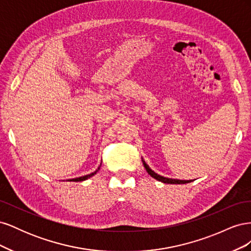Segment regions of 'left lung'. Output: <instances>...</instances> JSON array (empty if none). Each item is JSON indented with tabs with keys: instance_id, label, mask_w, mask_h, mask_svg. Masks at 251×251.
<instances>
[{
	"instance_id": "8db88e82",
	"label": "left lung",
	"mask_w": 251,
	"mask_h": 251,
	"mask_svg": "<svg viewBox=\"0 0 251 251\" xmlns=\"http://www.w3.org/2000/svg\"><path fill=\"white\" fill-rule=\"evenodd\" d=\"M142 162H143L144 168H146L147 172H148V173L151 175V176L153 177L154 179L158 180V181H161V182H163V183H169V184H184V183H188V182H192V181H185V180H177V179H170V178H165V177H162V176H160V175H157L155 172L151 171V170L149 168V165H148L146 162H144L143 160H142Z\"/></svg>"
}]
</instances>
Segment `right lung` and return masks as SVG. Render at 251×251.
I'll return each mask as SVG.
<instances>
[{"label":"right lung","instance_id":"right-lung-1","mask_svg":"<svg viewBox=\"0 0 251 251\" xmlns=\"http://www.w3.org/2000/svg\"><path fill=\"white\" fill-rule=\"evenodd\" d=\"M98 170H100V168H98ZM97 170V171H98ZM96 171V172H97ZM96 172H94V173H92V174H90V175H87V176H83V177H79V178H75V179H72L71 181H76V182H78V181H83V180H87L88 178H90V177H92V176H94V175L96 174Z\"/></svg>","mask_w":251,"mask_h":251}]
</instances>
